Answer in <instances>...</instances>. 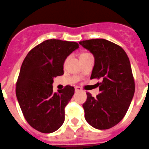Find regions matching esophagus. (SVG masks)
Wrapping results in <instances>:
<instances>
[{
    "mask_svg": "<svg viewBox=\"0 0 149 149\" xmlns=\"http://www.w3.org/2000/svg\"><path fill=\"white\" fill-rule=\"evenodd\" d=\"M81 88L80 87H75V92H79V91H81Z\"/></svg>",
    "mask_w": 149,
    "mask_h": 149,
    "instance_id": "34e87169",
    "label": "esophagus"
}]
</instances>
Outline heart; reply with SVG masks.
<instances>
[{
    "label": "heart",
    "mask_w": 149,
    "mask_h": 149,
    "mask_svg": "<svg viewBox=\"0 0 149 149\" xmlns=\"http://www.w3.org/2000/svg\"><path fill=\"white\" fill-rule=\"evenodd\" d=\"M84 54H87V53H83V54H81V56H82V55H84Z\"/></svg>",
    "instance_id": "b5f03b06"
}]
</instances>
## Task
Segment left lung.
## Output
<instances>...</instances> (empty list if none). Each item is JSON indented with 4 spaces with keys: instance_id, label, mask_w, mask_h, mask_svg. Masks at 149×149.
I'll use <instances>...</instances> for the list:
<instances>
[{
    "instance_id": "obj_1",
    "label": "left lung",
    "mask_w": 149,
    "mask_h": 149,
    "mask_svg": "<svg viewBox=\"0 0 149 149\" xmlns=\"http://www.w3.org/2000/svg\"><path fill=\"white\" fill-rule=\"evenodd\" d=\"M79 44L94 56L90 79L102 80L98 83L100 93L96 97L87 93L83 104L85 119L96 129H109L125 116L135 92L129 58L120 46L105 39L82 40Z\"/></svg>"
}]
</instances>
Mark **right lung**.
Wrapping results in <instances>:
<instances>
[{"label":"right lung","mask_w":149,"mask_h":149,"mask_svg":"<svg viewBox=\"0 0 149 149\" xmlns=\"http://www.w3.org/2000/svg\"><path fill=\"white\" fill-rule=\"evenodd\" d=\"M79 45L76 42L50 39L29 51L21 66L16 94L25 120L34 129L50 133L65 120V108L74 93L67 85L53 92V78L62 75L66 58Z\"/></svg>","instance_id":"obj_1"}]
</instances>
